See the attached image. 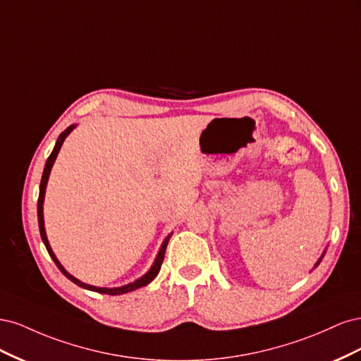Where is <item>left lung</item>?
I'll return each instance as SVG.
<instances>
[{"mask_svg":"<svg viewBox=\"0 0 361 361\" xmlns=\"http://www.w3.org/2000/svg\"><path fill=\"white\" fill-rule=\"evenodd\" d=\"M324 255H325V251H324ZM324 255H322V256H321V257H319V260H318V262H316V265H314V268H316V267H318V265H319V264H321V260H322V257H324Z\"/></svg>","mask_w":361,"mask_h":361,"instance_id":"obj_1","label":"left lung"}]
</instances>
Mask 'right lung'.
I'll return each mask as SVG.
<instances>
[{
  "label": "right lung",
  "instance_id": "right-lung-1",
  "mask_svg": "<svg viewBox=\"0 0 361 361\" xmlns=\"http://www.w3.org/2000/svg\"><path fill=\"white\" fill-rule=\"evenodd\" d=\"M75 128V125H71L68 129H64L63 133L60 134V137L57 138V143L56 146H54V150L51 152L49 158L47 159V164H45V169H43V174H42V180H40V191H39V200H37V220H39V231H40V236H42V241L43 244H45L48 253L51 256V259L56 262V265L59 267V269L63 272L64 276H66L71 281H73L75 285H78L80 288H84V289H89V290H93V292H99V293H106V295H122V293H126V292H133L138 288H143L146 285H149V283L154 280L158 272L161 269V265H162V260H164V255H166V248H167V244H169V239L171 238V233L164 239V243L158 251V256L154 262V265H152V268L146 272V274L143 277H140L138 280H135L134 283H129V285H125V286H120V288H97V286H92V285H85V283L80 281L78 279H75L73 276H71L69 272L64 269L61 267V264L59 262V259L56 257V255H54V251L48 243V238H47V232H45V223H43V200H45V190H47V183H48V179H49V173H51V169L54 166V161H56L59 152L61 149V145L63 141L66 140V137L72 133Z\"/></svg>",
  "mask_w": 361,
  "mask_h": 361
}]
</instances>
